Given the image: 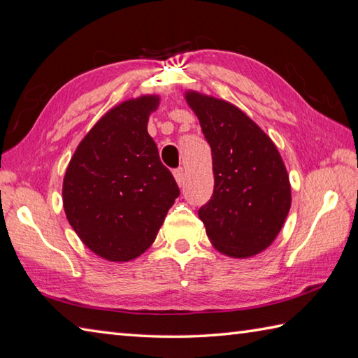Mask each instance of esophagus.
Returning <instances> with one entry per match:
<instances>
[{
	"label": "esophagus",
	"mask_w": 358,
	"mask_h": 358,
	"mask_svg": "<svg viewBox=\"0 0 358 358\" xmlns=\"http://www.w3.org/2000/svg\"><path fill=\"white\" fill-rule=\"evenodd\" d=\"M173 174H174V179H176V182H178L179 185L184 184V179H185V171H184V169H178V170H174V171H173Z\"/></svg>",
	"instance_id": "1"
}]
</instances>
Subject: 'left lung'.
Here are the masks:
<instances>
[{"label": "left lung", "instance_id": "1", "mask_svg": "<svg viewBox=\"0 0 358 358\" xmlns=\"http://www.w3.org/2000/svg\"><path fill=\"white\" fill-rule=\"evenodd\" d=\"M211 148L215 188L199 208L207 236L231 258H250L278 236L290 210L289 174L272 138L229 101L187 91Z\"/></svg>", "mask_w": 358, "mask_h": 358}]
</instances>
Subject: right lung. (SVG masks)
I'll use <instances>...</instances> for the list:
<instances>
[{"label":"right lung","instance_id":"1","mask_svg":"<svg viewBox=\"0 0 358 358\" xmlns=\"http://www.w3.org/2000/svg\"><path fill=\"white\" fill-rule=\"evenodd\" d=\"M159 101V96H141L109 109L78 143L64 173L71 227L103 259L141 257L179 196L147 129Z\"/></svg>","mask_w":358,"mask_h":358}]
</instances>
